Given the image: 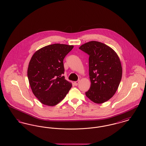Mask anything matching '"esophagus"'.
<instances>
[{
  "mask_svg": "<svg viewBox=\"0 0 146 146\" xmlns=\"http://www.w3.org/2000/svg\"><path fill=\"white\" fill-rule=\"evenodd\" d=\"M79 82H80V80H78V81H76V82H75L74 84V85H76V86H77L78 85V84L79 83Z\"/></svg>",
  "mask_w": 146,
  "mask_h": 146,
  "instance_id": "esophagus-1",
  "label": "esophagus"
}]
</instances>
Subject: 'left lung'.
I'll return each instance as SVG.
<instances>
[{"mask_svg":"<svg viewBox=\"0 0 146 146\" xmlns=\"http://www.w3.org/2000/svg\"><path fill=\"white\" fill-rule=\"evenodd\" d=\"M79 49L89 56L90 89L86 96L96 104L109 100L118 89L122 77V67L117 53L101 42L91 41Z\"/></svg>","mask_w":146,"mask_h":146,"instance_id":"left-lung-1","label":"left lung"}]
</instances>
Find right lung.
<instances>
[{
  "instance_id": "1",
  "label": "right lung",
  "mask_w": 146,
  "mask_h": 146,
  "mask_svg": "<svg viewBox=\"0 0 146 146\" xmlns=\"http://www.w3.org/2000/svg\"><path fill=\"white\" fill-rule=\"evenodd\" d=\"M73 45L54 44L36 51L28 65L27 76L35 96L45 105L54 106L66 97L72 84L63 76V59Z\"/></svg>"
}]
</instances>
